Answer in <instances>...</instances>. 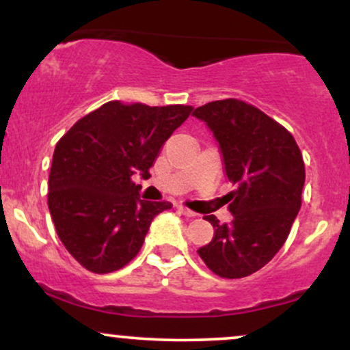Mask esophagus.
I'll list each match as a JSON object with an SVG mask.
<instances>
[{
	"instance_id": "34e87169",
	"label": "esophagus",
	"mask_w": 350,
	"mask_h": 350,
	"mask_svg": "<svg viewBox=\"0 0 350 350\" xmlns=\"http://www.w3.org/2000/svg\"><path fill=\"white\" fill-rule=\"evenodd\" d=\"M178 211L180 212V214H183L184 217H196L198 214H196V212H192V211H189V208H186V207H183V206H179L178 207Z\"/></svg>"
}]
</instances>
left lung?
Wrapping results in <instances>:
<instances>
[{
  "label": "left lung",
  "mask_w": 350,
  "mask_h": 350,
  "mask_svg": "<svg viewBox=\"0 0 350 350\" xmlns=\"http://www.w3.org/2000/svg\"><path fill=\"white\" fill-rule=\"evenodd\" d=\"M222 154L224 170L237 189L228 194L230 224L206 215L214 237L198 253L222 278H243L263 268L286 242L301 207L304 163L286 128L237 98L196 108Z\"/></svg>",
  "instance_id": "8db88e82"
}]
</instances>
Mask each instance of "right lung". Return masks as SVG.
I'll list each match as a JSON object with an SVG mask.
<instances>
[{"instance_id": "obj_1", "label": "right lung", "mask_w": 350, "mask_h": 350, "mask_svg": "<svg viewBox=\"0 0 350 350\" xmlns=\"http://www.w3.org/2000/svg\"><path fill=\"white\" fill-rule=\"evenodd\" d=\"M192 107L108 102L80 118L55 144L47 204L60 242L94 273H111L138 255L170 202L139 199L131 180L150 167Z\"/></svg>"}]
</instances>
